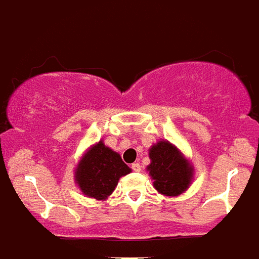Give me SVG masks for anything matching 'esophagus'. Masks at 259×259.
<instances>
[{
	"label": "esophagus",
	"mask_w": 259,
	"mask_h": 259,
	"mask_svg": "<svg viewBox=\"0 0 259 259\" xmlns=\"http://www.w3.org/2000/svg\"><path fill=\"white\" fill-rule=\"evenodd\" d=\"M131 168L134 171H137V172H139V171L141 170V166H140V163H139V162H135V163H132Z\"/></svg>",
	"instance_id": "34e87169"
}]
</instances>
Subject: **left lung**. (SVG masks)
<instances>
[{"label":"left lung","instance_id":"1","mask_svg":"<svg viewBox=\"0 0 259 259\" xmlns=\"http://www.w3.org/2000/svg\"><path fill=\"white\" fill-rule=\"evenodd\" d=\"M152 163L148 166L154 180V188L166 196H178L188 188L192 167L172 144L159 141L149 152Z\"/></svg>","mask_w":259,"mask_h":259}]
</instances>
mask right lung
Wrapping results in <instances>:
<instances>
[{
  "label": "right lung",
  "instance_id": "1",
  "mask_svg": "<svg viewBox=\"0 0 259 259\" xmlns=\"http://www.w3.org/2000/svg\"><path fill=\"white\" fill-rule=\"evenodd\" d=\"M130 172L131 168L120 155L100 141L80 161L76 183L84 194L96 200H105L113 193L119 178Z\"/></svg>",
  "mask_w": 259,
  "mask_h": 259
}]
</instances>
